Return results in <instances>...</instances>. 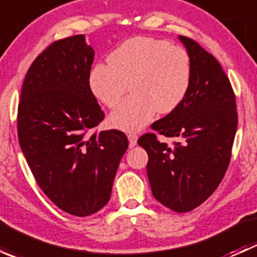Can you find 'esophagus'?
<instances>
[{
	"instance_id": "obj_1",
	"label": "esophagus",
	"mask_w": 257,
	"mask_h": 257,
	"mask_svg": "<svg viewBox=\"0 0 257 257\" xmlns=\"http://www.w3.org/2000/svg\"><path fill=\"white\" fill-rule=\"evenodd\" d=\"M128 141H129V147H134V145H137V142H138V137H137V134L134 133H129Z\"/></svg>"
}]
</instances>
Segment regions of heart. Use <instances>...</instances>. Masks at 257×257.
<instances>
[{"label":"heart","instance_id":"1","mask_svg":"<svg viewBox=\"0 0 257 257\" xmlns=\"http://www.w3.org/2000/svg\"><path fill=\"white\" fill-rule=\"evenodd\" d=\"M191 82V63L183 47L168 41L138 36L126 40L89 72L90 92L114 108L128 88L133 94L109 115V124L123 132L141 131L157 113L169 114L184 102Z\"/></svg>","mask_w":257,"mask_h":257}]
</instances>
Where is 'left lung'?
Listing matches in <instances>:
<instances>
[{"instance_id":"left-lung-1","label":"left lung","mask_w":257,"mask_h":257,"mask_svg":"<svg viewBox=\"0 0 257 257\" xmlns=\"http://www.w3.org/2000/svg\"><path fill=\"white\" fill-rule=\"evenodd\" d=\"M191 63L185 99L152 124L174 145L160 143L154 133L139 138L148 153L147 173L154 198L167 208L186 212L203 204L219 186L229 167L237 128L235 94L214 56L191 38L179 36Z\"/></svg>"}]
</instances>
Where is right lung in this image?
<instances>
[{
	"label": "right lung",
	"mask_w": 257,
	"mask_h": 257,
	"mask_svg": "<svg viewBox=\"0 0 257 257\" xmlns=\"http://www.w3.org/2000/svg\"><path fill=\"white\" fill-rule=\"evenodd\" d=\"M93 59L84 35L52 43L31 64L18 104V141L33 177L74 216L94 214L109 201L128 149L123 132L90 133L104 118L88 83Z\"/></svg>",
	"instance_id": "obj_1"
}]
</instances>
